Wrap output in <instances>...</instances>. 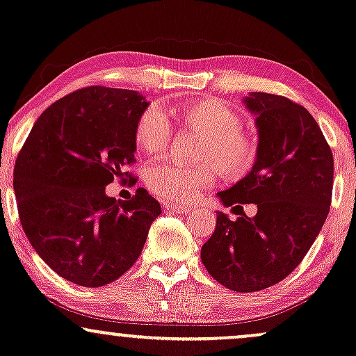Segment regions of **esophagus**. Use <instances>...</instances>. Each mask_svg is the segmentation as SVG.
I'll return each mask as SVG.
<instances>
[{
	"mask_svg": "<svg viewBox=\"0 0 356 356\" xmlns=\"http://www.w3.org/2000/svg\"><path fill=\"white\" fill-rule=\"evenodd\" d=\"M163 209L170 211H177V213H190L191 211V207H183V205H178V203H165Z\"/></svg>",
	"mask_w": 356,
	"mask_h": 356,
	"instance_id": "esophagus-1",
	"label": "esophagus"
}]
</instances>
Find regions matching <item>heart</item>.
Segmentation results:
<instances>
[{
  "instance_id": "1",
  "label": "heart",
  "mask_w": 356,
  "mask_h": 356,
  "mask_svg": "<svg viewBox=\"0 0 356 356\" xmlns=\"http://www.w3.org/2000/svg\"><path fill=\"white\" fill-rule=\"evenodd\" d=\"M171 115L185 131L202 136L195 153L198 166L158 163L147 170L146 185L154 195L175 203H190L213 185L218 171L238 179L252 170L259 158V136L242 126V118L220 99H197L171 109ZM171 126L166 115L149 107L134 127L136 146L143 153L158 156L170 145Z\"/></svg>"
}]
</instances>
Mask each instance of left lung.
Listing matches in <instances>:
<instances>
[{
  "instance_id": "obj_1",
  "label": "left lung",
  "mask_w": 356,
  "mask_h": 356,
  "mask_svg": "<svg viewBox=\"0 0 356 356\" xmlns=\"http://www.w3.org/2000/svg\"><path fill=\"white\" fill-rule=\"evenodd\" d=\"M243 104L255 115L259 158L218 198L223 207L255 203L257 213L230 220L217 211L215 232L200 255L222 286L254 293L287 277L318 237L331 205L333 154L299 104L266 92H250Z\"/></svg>"
}]
</instances>
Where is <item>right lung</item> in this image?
<instances>
[{
    "label": "right lung",
    "instance_id": "add662e5",
    "mask_svg": "<svg viewBox=\"0 0 356 356\" xmlns=\"http://www.w3.org/2000/svg\"><path fill=\"white\" fill-rule=\"evenodd\" d=\"M139 92L92 86L58 99L37 119L15 165L18 213L31 247L60 277L101 287L138 261L161 205L145 188L127 202L106 195L133 178Z\"/></svg>",
    "mask_w": 356,
    "mask_h": 356
}]
</instances>
